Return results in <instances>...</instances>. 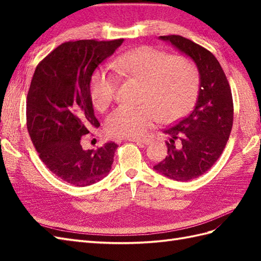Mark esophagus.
Segmentation results:
<instances>
[{
    "label": "esophagus",
    "mask_w": 261,
    "mask_h": 261,
    "mask_svg": "<svg viewBox=\"0 0 261 261\" xmlns=\"http://www.w3.org/2000/svg\"><path fill=\"white\" fill-rule=\"evenodd\" d=\"M130 140L136 142L137 145H140V146H146L151 142V139H149V138H137V139H130Z\"/></svg>",
    "instance_id": "esophagus-1"
}]
</instances>
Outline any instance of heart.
Returning a JSON list of instances; mask_svg holds the SVG:
<instances>
[{"instance_id":"heart-1","label":"heart","mask_w":261,"mask_h":261,"mask_svg":"<svg viewBox=\"0 0 261 261\" xmlns=\"http://www.w3.org/2000/svg\"><path fill=\"white\" fill-rule=\"evenodd\" d=\"M116 74L140 83L137 107H120L105 121L108 134L118 138L145 135L157 121L169 122L184 114L195 102L199 70L193 59L153 47H140L122 55L114 64ZM119 77L108 69L93 74L90 95L94 108L104 111L115 97Z\"/></svg>"}]
</instances>
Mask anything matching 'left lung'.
Instances as JSON below:
<instances>
[{
	"mask_svg": "<svg viewBox=\"0 0 261 261\" xmlns=\"http://www.w3.org/2000/svg\"><path fill=\"white\" fill-rule=\"evenodd\" d=\"M196 63L201 82L195 107L173 126L167 156L153 169L170 179L187 181L207 171L223 152L233 124V101L224 71L214 55L181 36H160Z\"/></svg>",
	"mask_w": 261,
	"mask_h": 261,
	"instance_id": "left-lung-1",
	"label": "left lung"
}]
</instances>
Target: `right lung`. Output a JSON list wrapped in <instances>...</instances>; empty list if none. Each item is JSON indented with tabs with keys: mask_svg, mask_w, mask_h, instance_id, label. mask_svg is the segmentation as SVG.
Here are the masks:
<instances>
[{
	"mask_svg": "<svg viewBox=\"0 0 261 261\" xmlns=\"http://www.w3.org/2000/svg\"><path fill=\"white\" fill-rule=\"evenodd\" d=\"M123 39L64 42L38 64L27 96V127L41 162L60 179L88 186L103 179L119 146L84 150L82 138L99 123L90 85L94 71Z\"/></svg>",
	"mask_w": 261,
	"mask_h": 261,
	"instance_id": "1",
	"label": "right lung"
}]
</instances>
